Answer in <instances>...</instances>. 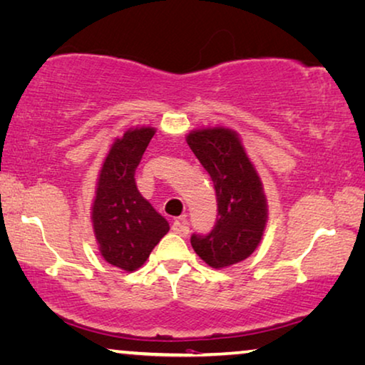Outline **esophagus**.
<instances>
[{
  "instance_id": "obj_1",
  "label": "esophagus",
  "mask_w": 365,
  "mask_h": 365,
  "mask_svg": "<svg viewBox=\"0 0 365 365\" xmlns=\"http://www.w3.org/2000/svg\"><path fill=\"white\" fill-rule=\"evenodd\" d=\"M171 230L178 235H181V237H187L189 235V223L186 220V217H179L176 218L175 222H173Z\"/></svg>"
}]
</instances>
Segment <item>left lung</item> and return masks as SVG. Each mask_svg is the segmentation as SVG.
Instances as JSON below:
<instances>
[{"instance_id": "1", "label": "left lung", "mask_w": 365, "mask_h": 365, "mask_svg": "<svg viewBox=\"0 0 365 365\" xmlns=\"http://www.w3.org/2000/svg\"><path fill=\"white\" fill-rule=\"evenodd\" d=\"M186 142L214 181L217 222L209 235H192L190 245L210 267L246 259L261 243L267 202L261 178L237 132L225 127L192 130Z\"/></svg>"}]
</instances>
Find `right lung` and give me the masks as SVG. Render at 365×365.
I'll use <instances>...</instances> for the list:
<instances>
[{
  "instance_id": "obj_1",
  "label": "right lung",
  "mask_w": 365,
  "mask_h": 365,
  "mask_svg": "<svg viewBox=\"0 0 365 365\" xmlns=\"http://www.w3.org/2000/svg\"><path fill=\"white\" fill-rule=\"evenodd\" d=\"M155 132L153 127H137L115 138L99 171L91 207L101 256L127 272L142 267L170 230L135 184V170Z\"/></svg>"
}]
</instances>
